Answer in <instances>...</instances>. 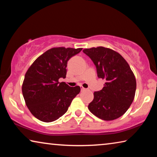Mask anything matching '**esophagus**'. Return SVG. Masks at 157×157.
I'll return each instance as SVG.
<instances>
[{
  "label": "esophagus",
  "instance_id": "1",
  "mask_svg": "<svg viewBox=\"0 0 157 157\" xmlns=\"http://www.w3.org/2000/svg\"><path fill=\"white\" fill-rule=\"evenodd\" d=\"M80 88H81V91H85V90H86V89L84 88L83 86H80Z\"/></svg>",
  "mask_w": 157,
  "mask_h": 157
}]
</instances>
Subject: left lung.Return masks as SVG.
Returning a JSON list of instances; mask_svg holds the SVG:
<instances>
[{"label": "left lung", "mask_w": 157, "mask_h": 157, "mask_svg": "<svg viewBox=\"0 0 157 157\" xmlns=\"http://www.w3.org/2000/svg\"><path fill=\"white\" fill-rule=\"evenodd\" d=\"M83 52L94 62L98 78L106 80L102 89L94 92L89 111L104 121L118 118L128 109L136 93V78L129 65L118 52L107 48H91Z\"/></svg>", "instance_id": "obj_1"}]
</instances>
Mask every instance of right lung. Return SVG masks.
<instances>
[{"mask_svg": "<svg viewBox=\"0 0 157 157\" xmlns=\"http://www.w3.org/2000/svg\"><path fill=\"white\" fill-rule=\"evenodd\" d=\"M82 48H53L34 61L26 72L22 85L25 104L39 121L50 123L57 120L66 111L80 92V87H71L65 82L68 61Z\"/></svg>", "mask_w": 157, "mask_h": 157, "instance_id": "obj_1", "label": "right lung"}]
</instances>
